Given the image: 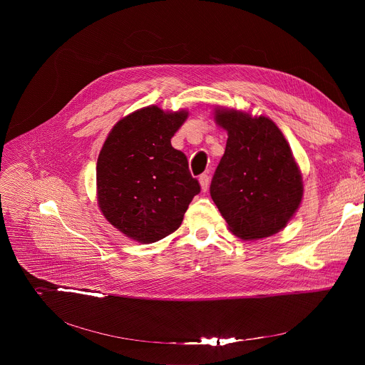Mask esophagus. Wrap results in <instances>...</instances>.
I'll list each match as a JSON object with an SVG mask.
<instances>
[{
	"instance_id": "esophagus-1",
	"label": "esophagus",
	"mask_w": 365,
	"mask_h": 365,
	"mask_svg": "<svg viewBox=\"0 0 365 365\" xmlns=\"http://www.w3.org/2000/svg\"><path fill=\"white\" fill-rule=\"evenodd\" d=\"M199 183H200L202 192H206L207 187H210V176H207V175H200L199 176Z\"/></svg>"
}]
</instances>
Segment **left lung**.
I'll return each mask as SVG.
<instances>
[{
	"label": "left lung",
	"mask_w": 365,
	"mask_h": 365,
	"mask_svg": "<svg viewBox=\"0 0 365 365\" xmlns=\"http://www.w3.org/2000/svg\"><path fill=\"white\" fill-rule=\"evenodd\" d=\"M215 121L228 133L211 183V196L241 240H259L283 230L302 202V173L289 143L267 117L227 108Z\"/></svg>",
	"instance_id": "obj_1"
}]
</instances>
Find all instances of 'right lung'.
<instances>
[{"label": "right lung", "instance_id": "right-lung-1", "mask_svg": "<svg viewBox=\"0 0 365 365\" xmlns=\"http://www.w3.org/2000/svg\"><path fill=\"white\" fill-rule=\"evenodd\" d=\"M187 111L150 106L120 120L96 162L99 210L125 237L150 244L175 232L193 196L200 192L186 155L170 138Z\"/></svg>", "mask_w": 365, "mask_h": 365}]
</instances>
